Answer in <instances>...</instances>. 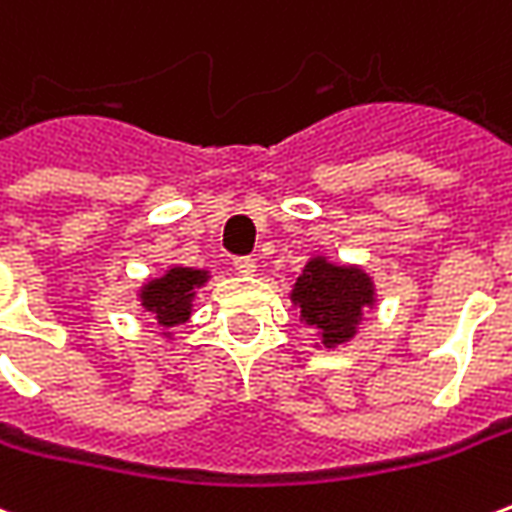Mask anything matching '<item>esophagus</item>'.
Masks as SVG:
<instances>
[{
    "instance_id": "obj_1",
    "label": "esophagus",
    "mask_w": 512,
    "mask_h": 512,
    "mask_svg": "<svg viewBox=\"0 0 512 512\" xmlns=\"http://www.w3.org/2000/svg\"><path fill=\"white\" fill-rule=\"evenodd\" d=\"M233 268H235V271H238V274H244V277H249V274H255V271H257V263H255V260H252V257H235Z\"/></svg>"
}]
</instances>
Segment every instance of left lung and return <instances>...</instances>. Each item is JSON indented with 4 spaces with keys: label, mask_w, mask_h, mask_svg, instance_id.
I'll return each instance as SVG.
<instances>
[{
    "label": "left lung",
    "mask_w": 512,
    "mask_h": 512,
    "mask_svg": "<svg viewBox=\"0 0 512 512\" xmlns=\"http://www.w3.org/2000/svg\"><path fill=\"white\" fill-rule=\"evenodd\" d=\"M290 299L301 307V321L332 348L356 334L362 310L373 304V282L362 268L332 266L315 257L296 279Z\"/></svg>",
    "instance_id": "8db88e82"
}]
</instances>
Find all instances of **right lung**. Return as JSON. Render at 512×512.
<instances>
[{
    "instance_id": "right-lung-1",
    "label": "right lung",
    "mask_w": 512,
    "mask_h": 512,
    "mask_svg": "<svg viewBox=\"0 0 512 512\" xmlns=\"http://www.w3.org/2000/svg\"><path fill=\"white\" fill-rule=\"evenodd\" d=\"M208 279V271L194 268H169L164 277L147 282L142 288V307L150 315H156L161 326H178L191 315V299L194 288H200Z\"/></svg>"
}]
</instances>
